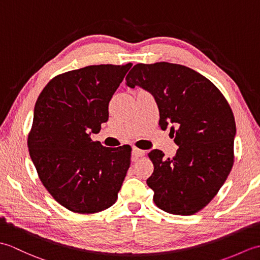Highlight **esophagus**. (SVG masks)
<instances>
[{
  "mask_svg": "<svg viewBox=\"0 0 260 260\" xmlns=\"http://www.w3.org/2000/svg\"><path fill=\"white\" fill-rule=\"evenodd\" d=\"M132 155H133L134 158H139V157L144 156L145 152L142 150H139V148H136V147H133V150H132Z\"/></svg>",
  "mask_w": 260,
  "mask_h": 260,
  "instance_id": "obj_1",
  "label": "esophagus"
}]
</instances>
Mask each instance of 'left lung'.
<instances>
[{
  "instance_id": "left-lung-1",
  "label": "left lung",
  "mask_w": 260,
  "mask_h": 260,
  "mask_svg": "<svg viewBox=\"0 0 260 260\" xmlns=\"http://www.w3.org/2000/svg\"><path fill=\"white\" fill-rule=\"evenodd\" d=\"M126 85L139 86L155 99L159 126L179 146L173 158L148 153L154 172L146 183L163 211L190 215L212 200L234 165L235 117L228 102L211 81L185 66L137 63Z\"/></svg>"
}]
</instances>
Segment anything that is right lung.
I'll list each match as a JSON object with an SVG mask.
<instances>
[{
    "mask_svg": "<svg viewBox=\"0 0 260 260\" xmlns=\"http://www.w3.org/2000/svg\"><path fill=\"white\" fill-rule=\"evenodd\" d=\"M132 63L97 64L54 77L39 95L27 147L54 200L95 213L117 200L131 165L129 145L104 147L90 139L108 120V104Z\"/></svg>",
    "mask_w": 260,
    "mask_h": 260,
    "instance_id": "1",
    "label": "right lung"
}]
</instances>
